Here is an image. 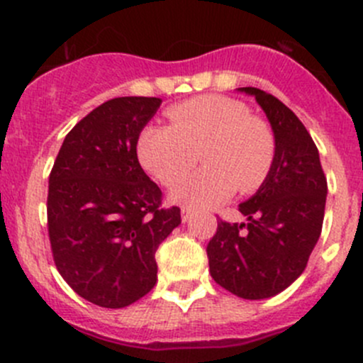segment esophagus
I'll use <instances>...</instances> for the list:
<instances>
[{"mask_svg":"<svg viewBox=\"0 0 363 363\" xmlns=\"http://www.w3.org/2000/svg\"><path fill=\"white\" fill-rule=\"evenodd\" d=\"M181 219H182V223H188L189 219H191V211H189L188 207L181 208Z\"/></svg>","mask_w":363,"mask_h":363,"instance_id":"1","label":"esophagus"}]
</instances>
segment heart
<instances>
[{"instance_id":"b5f03b06","label":"heart","mask_w":363,"mask_h":363,"mask_svg":"<svg viewBox=\"0 0 363 363\" xmlns=\"http://www.w3.org/2000/svg\"><path fill=\"white\" fill-rule=\"evenodd\" d=\"M170 124H149L140 131L137 155L142 167L163 186L188 175L202 152L205 167L172 193L175 203L216 207L233 193H252L267 181L276 160V135L244 101L203 94L172 105Z\"/></svg>"}]
</instances>
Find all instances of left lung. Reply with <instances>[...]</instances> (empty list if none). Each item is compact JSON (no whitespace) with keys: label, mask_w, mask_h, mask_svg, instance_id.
<instances>
[{"label":"left lung","mask_w":363,"mask_h":363,"mask_svg":"<svg viewBox=\"0 0 363 363\" xmlns=\"http://www.w3.org/2000/svg\"><path fill=\"white\" fill-rule=\"evenodd\" d=\"M255 96L276 135L269 177L239 205L247 223L218 221L207 246L208 270L219 286L247 300L286 290L303 272L323 226L327 179L318 147L298 117L283 101L256 87Z\"/></svg>","instance_id":"1"}]
</instances>
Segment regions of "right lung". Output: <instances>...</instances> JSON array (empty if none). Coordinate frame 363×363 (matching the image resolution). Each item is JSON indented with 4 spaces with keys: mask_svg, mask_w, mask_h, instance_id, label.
Wrapping results in <instances>:
<instances>
[{
    "mask_svg": "<svg viewBox=\"0 0 363 363\" xmlns=\"http://www.w3.org/2000/svg\"><path fill=\"white\" fill-rule=\"evenodd\" d=\"M161 98L105 101L65 137L49 177L47 221L54 263L73 291L121 309L158 281L156 250L181 225L137 158V140Z\"/></svg>",
    "mask_w": 363,
    "mask_h": 363,
    "instance_id": "add662e5",
    "label": "right lung"
}]
</instances>
